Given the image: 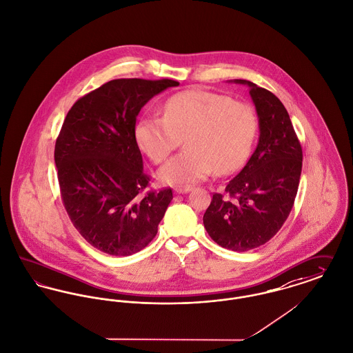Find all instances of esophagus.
Segmentation results:
<instances>
[{
    "instance_id": "34e87169",
    "label": "esophagus",
    "mask_w": 353,
    "mask_h": 353,
    "mask_svg": "<svg viewBox=\"0 0 353 353\" xmlns=\"http://www.w3.org/2000/svg\"><path fill=\"white\" fill-rule=\"evenodd\" d=\"M191 190H192V188H190V186H183V188H174V192L175 194H185V192H190Z\"/></svg>"
}]
</instances>
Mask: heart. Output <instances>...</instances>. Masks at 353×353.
Listing matches in <instances>:
<instances>
[{
    "mask_svg": "<svg viewBox=\"0 0 353 353\" xmlns=\"http://www.w3.org/2000/svg\"><path fill=\"white\" fill-rule=\"evenodd\" d=\"M256 115L226 94L190 90L171 96L163 117L141 118L135 138L154 163H162L182 138L186 150L165 163L159 178L181 186L206 179L215 171L232 174L245 163L256 134Z\"/></svg>",
    "mask_w": 353,
    "mask_h": 353,
    "instance_id": "obj_1",
    "label": "heart"
}]
</instances>
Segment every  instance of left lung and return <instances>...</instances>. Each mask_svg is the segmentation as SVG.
<instances>
[{"label": "left lung", "instance_id": "obj_1", "mask_svg": "<svg viewBox=\"0 0 353 353\" xmlns=\"http://www.w3.org/2000/svg\"><path fill=\"white\" fill-rule=\"evenodd\" d=\"M248 85L259 117L257 147L229 181L226 196L215 192L203 215L212 241L234 252H248L277 234L293 208L301 176L303 150L286 108L270 91Z\"/></svg>", "mask_w": 353, "mask_h": 353}]
</instances>
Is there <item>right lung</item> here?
I'll use <instances>...</instances> for the list:
<instances>
[{
	"label": "right lung",
	"instance_id": "add662e5",
	"mask_svg": "<svg viewBox=\"0 0 353 353\" xmlns=\"http://www.w3.org/2000/svg\"><path fill=\"white\" fill-rule=\"evenodd\" d=\"M174 80L117 79L80 97L63 123L54 147L61 199L73 226L97 250L131 256L158 233L172 199L171 188L144 192L135 138L144 104Z\"/></svg>",
	"mask_w": 353,
	"mask_h": 353
}]
</instances>
